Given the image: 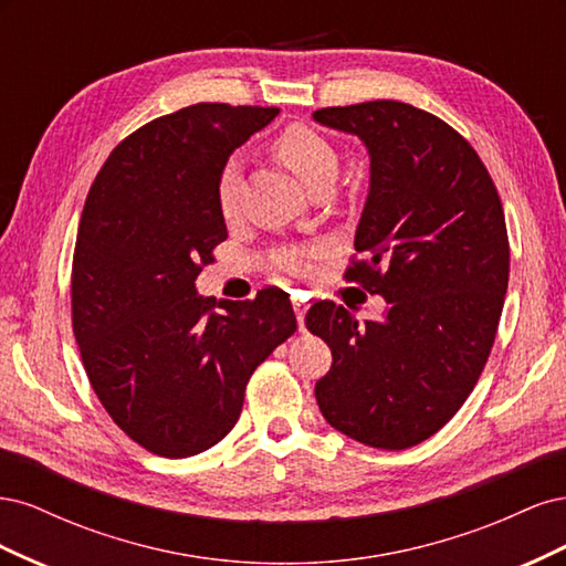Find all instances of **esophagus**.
Segmentation results:
<instances>
[{
	"mask_svg": "<svg viewBox=\"0 0 566 566\" xmlns=\"http://www.w3.org/2000/svg\"><path fill=\"white\" fill-rule=\"evenodd\" d=\"M293 310H295V316H297L300 331L304 333V314H306V310H310V304H306L304 300H295V302H293Z\"/></svg>",
	"mask_w": 566,
	"mask_h": 566,
	"instance_id": "1",
	"label": "esophagus"
}]
</instances>
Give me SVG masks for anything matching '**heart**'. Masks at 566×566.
I'll list each match as a JSON object with an SVG mask.
<instances>
[{
    "instance_id": "obj_1",
    "label": "heart",
    "mask_w": 566,
    "mask_h": 566,
    "mask_svg": "<svg viewBox=\"0 0 566 566\" xmlns=\"http://www.w3.org/2000/svg\"><path fill=\"white\" fill-rule=\"evenodd\" d=\"M273 150L281 158V163L293 172L302 184L316 186L325 177H335L337 169V153L328 139L304 125L287 127L276 142H273ZM238 191H241V169H238L235 160H229L221 167L217 179V202L224 217H233L238 208ZM287 266L293 271H304L306 262L300 256L287 260Z\"/></svg>"
}]
</instances>
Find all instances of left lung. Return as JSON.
<instances>
[{"label": "left lung", "instance_id": "1", "mask_svg": "<svg viewBox=\"0 0 566 566\" xmlns=\"http://www.w3.org/2000/svg\"><path fill=\"white\" fill-rule=\"evenodd\" d=\"M323 127L358 136L370 181L347 279L385 297L378 321L316 302L306 328L333 366L316 401L335 430L373 449L430 439L465 403L503 312L510 248L499 191L474 148L401 101L321 108Z\"/></svg>", "mask_w": 566, "mask_h": 566}]
</instances>
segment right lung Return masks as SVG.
Returning a JSON list of instances; mask_svg holds the SVG:
<instances>
[{
    "instance_id": "right-lung-1",
    "label": "right lung",
    "mask_w": 566,
    "mask_h": 566,
    "mask_svg": "<svg viewBox=\"0 0 566 566\" xmlns=\"http://www.w3.org/2000/svg\"><path fill=\"white\" fill-rule=\"evenodd\" d=\"M279 108L196 104L117 144L84 202L73 331L108 416L163 458L224 439L254 368L295 333L279 287L252 302L202 297L196 279L227 241L217 179Z\"/></svg>"
}]
</instances>
